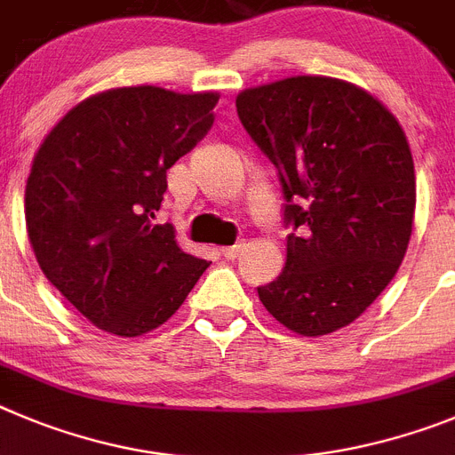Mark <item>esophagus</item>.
<instances>
[{
  "label": "esophagus",
  "mask_w": 455,
  "mask_h": 455,
  "mask_svg": "<svg viewBox=\"0 0 455 455\" xmlns=\"http://www.w3.org/2000/svg\"><path fill=\"white\" fill-rule=\"evenodd\" d=\"M244 244L243 243H237V244H231V247H222L220 251H222L224 258H237V253L243 251Z\"/></svg>",
  "instance_id": "obj_1"
}]
</instances>
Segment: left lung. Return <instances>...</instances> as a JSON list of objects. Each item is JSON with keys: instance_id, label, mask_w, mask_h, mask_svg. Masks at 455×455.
Wrapping results in <instances>:
<instances>
[{"instance_id": "1", "label": "left lung", "mask_w": 455, "mask_h": 455, "mask_svg": "<svg viewBox=\"0 0 455 455\" xmlns=\"http://www.w3.org/2000/svg\"><path fill=\"white\" fill-rule=\"evenodd\" d=\"M235 106L278 170L297 231L258 297L292 333H333L374 304L406 256L417 202L406 133L371 92L333 76L256 85Z\"/></svg>"}]
</instances>
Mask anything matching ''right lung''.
I'll return each mask as SVG.
<instances>
[{"mask_svg":"<svg viewBox=\"0 0 455 455\" xmlns=\"http://www.w3.org/2000/svg\"><path fill=\"white\" fill-rule=\"evenodd\" d=\"M218 100L110 88L69 108L36 151L28 243L44 276L97 329L120 338L158 329L211 265L154 220L167 170L206 136Z\"/></svg>","mask_w":455,"mask_h":455,"instance_id":"right-lung-1","label":"right lung"}]
</instances>
